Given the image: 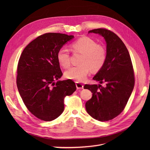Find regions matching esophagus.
Returning a JSON list of instances; mask_svg holds the SVG:
<instances>
[{"mask_svg": "<svg viewBox=\"0 0 150 150\" xmlns=\"http://www.w3.org/2000/svg\"><path fill=\"white\" fill-rule=\"evenodd\" d=\"M76 88H77V89H83V88H84L83 84L80 83H78V82H76Z\"/></svg>", "mask_w": 150, "mask_h": 150, "instance_id": "esophagus-1", "label": "esophagus"}]
</instances>
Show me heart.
Listing matches in <instances>:
<instances>
[{"instance_id": "heart-1", "label": "heart", "mask_w": 150, "mask_h": 150, "mask_svg": "<svg viewBox=\"0 0 150 150\" xmlns=\"http://www.w3.org/2000/svg\"><path fill=\"white\" fill-rule=\"evenodd\" d=\"M74 53H79L81 56L78 66H73L64 72L67 79L77 81H83L89 71L100 70L106 60L105 48L88 37L81 38L71 45ZM57 61L62 67L67 68L71 64L70 54L66 47H61L57 53Z\"/></svg>"}]
</instances>
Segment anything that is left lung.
Masks as SVG:
<instances>
[{"label": "left lung", "instance_id": "1", "mask_svg": "<svg viewBox=\"0 0 150 150\" xmlns=\"http://www.w3.org/2000/svg\"><path fill=\"white\" fill-rule=\"evenodd\" d=\"M89 33L99 34L106 42V60L93 78L101 84H85L93 93L86 103V111L94 119L110 121L124 110L134 86V74L129 52L121 39L112 31L104 28Z\"/></svg>", "mask_w": 150, "mask_h": 150}]
</instances>
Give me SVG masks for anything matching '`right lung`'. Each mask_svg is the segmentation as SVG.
I'll use <instances>...</instances> for the list:
<instances>
[{
  "mask_svg": "<svg viewBox=\"0 0 150 150\" xmlns=\"http://www.w3.org/2000/svg\"><path fill=\"white\" fill-rule=\"evenodd\" d=\"M74 35L46 33L30 42L22 51L17 66L18 91L28 110L40 120L51 121L64 111V99L76 90L62 76L57 53Z\"/></svg>",
  "mask_w": 150,
  "mask_h": 150,
  "instance_id": "obj_1",
  "label": "right lung"
}]
</instances>
